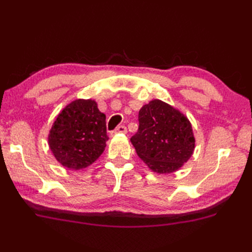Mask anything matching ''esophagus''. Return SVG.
I'll return each instance as SVG.
<instances>
[{
    "mask_svg": "<svg viewBox=\"0 0 252 252\" xmlns=\"http://www.w3.org/2000/svg\"><path fill=\"white\" fill-rule=\"evenodd\" d=\"M127 132V128H126V126H124V125H121V126H119L116 128L115 130H113L111 132V136H114V135H116V133H126Z\"/></svg>",
    "mask_w": 252,
    "mask_h": 252,
    "instance_id": "obj_1",
    "label": "esophagus"
}]
</instances>
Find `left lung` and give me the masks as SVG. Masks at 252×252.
Wrapping results in <instances>:
<instances>
[{
	"instance_id": "obj_1",
	"label": "left lung",
	"mask_w": 252,
	"mask_h": 252,
	"mask_svg": "<svg viewBox=\"0 0 252 252\" xmlns=\"http://www.w3.org/2000/svg\"><path fill=\"white\" fill-rule=\"evenodd\" d=\"M130 141L151 170L170 173L181 168L195 149L192 125L180 111L154 99L139 111V128Z\"/></svg>"
}]
</instances>
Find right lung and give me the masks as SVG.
I'll use <instances>...</instances> for the list:
<instances>
[{
	"label": "right lung",
	"mask_w": 252,
	"mask_h": 252,
	"mask_svg": "<svg viewBox=\"0 0 252 252\" xmlns=\"http://www.w3.org/2000/svg\"><path fill=\"white\" fill-rule=\"evenodd\" d=\"M105 115L92 99H76L58 114L48 135L55 158L69 169L86 168L103 153L108 141Z\"/></svg>",
	"instance_id": "obj_1"
}]
</instances>
